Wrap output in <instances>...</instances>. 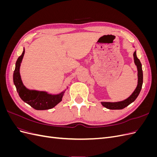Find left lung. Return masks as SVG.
I'll return each instance as SVG.
<instances>
[{"instance_id": "1", "label": "left lung", "mask_w": 157, "mask_h": 157, "mask_svg": "<svg viewBox=\"0 0 157 157\" xmlns=\"http://www.w3.org/2000/svg\"><path fill=\"white\" fill-rule=\"evenodd\" d=\"M134 63L136 65L137 69V85L135 90L133 93L124 100L118 102H101V105L109 109H122L129 105L130 103L134 102L138 96L141 90L142 84H143V71H142V65L140 59L137 58L136 51L134 53Z\"/></svg>"}]
</instances>
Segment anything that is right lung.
Wrapping results in <instances>:
<instances>
[{"label":"right lung","mask_w":157,"mask_h":157,"mask_svg":"<svg viewBox=\"0 0 157 157\" xmlns=\"http://www.w3.org/2000/svg\"><path fill=\"white\" fill-rule=\"evenodd\" d=\"M24 54L25 48H23L22 54L16 61V67L13 75V83L19 96L23 101L29 104L36 110H46L54 107L62 100L66 90L58 94H52L45 91H38L27 88L23 84L20 73V66Z\"/></svg>","instance_id":"add662e5"}]
</instances>
